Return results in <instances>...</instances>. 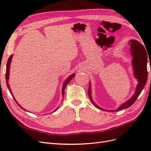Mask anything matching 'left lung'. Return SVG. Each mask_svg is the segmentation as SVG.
<instances>
[{
	"instance_id": "left-lung-1",
	"label": "left lung",
	"mask_w": 151,
	"mask_h": 151,
	"mask_svg": "<svg viewBox=\"0 0 151 151\" xmlns=\"http://www.w3.org/2000/svg\"><path fill=\"white\" fill-rule=\"evenodd\" d=\"M129 45L130 46L132 55L133 57L132 60V65H133L134 70V76L139 81V83L136 88L135 92L130 99L128 100L127 102L122 104L121 106L117 108L116 109L113 110H107V109H103L99 107L96 104L91 97V84L89 83V89H88V95L89 99L91 103L95 107L101 110L105 111H121L123 109H126L131 106L133 104L136 99L138 98L139 96L141 93L142 91L143 90L144 86H145L146 82L147 79V55L144 47L139 43L138 41L135 40H131L129 43Z\"/></svg>"
}]
</instances>
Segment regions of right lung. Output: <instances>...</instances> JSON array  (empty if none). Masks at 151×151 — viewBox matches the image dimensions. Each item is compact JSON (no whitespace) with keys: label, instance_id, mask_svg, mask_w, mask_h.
Wrapping results in <instances>:
<instances>
[{"label":"right lung","instance_id":"1","mask_svg":"<svg viewBox=\"0 0 151 151\" xmlns=\"http://www.w3.org/2000/svg\"><path fill=\"white\" fill-rule=\"evenodd\" d=\"M12 55H11L10 57H9V59H8V61H7V67H6V83H7V88H8V89H9V91H10V93H11V94H12V96H13V95H12V92H11V89H10V87H9V84H8V80H9V68H10V65H11V60H12ZM75 76V74H72L71 76H70L69 77H68V79H66V81L64 82V83H63V87H62V96H63H63H64V90H65V87H66V86H67V84L69 83V82L72 80V79L73 78V77H74ZM14 98V97H13ZM14 99L15 100V99H14ZM15 101L17 103V101H16L15 100ZM19 105V106L22 108V109H23L22 108L19 104H18ZM58 109V108L55 109V110L54 111H57ZM25 110V109H24Z\"/></svg>","mask_w":151,"mask_h":151}]
</instances>
